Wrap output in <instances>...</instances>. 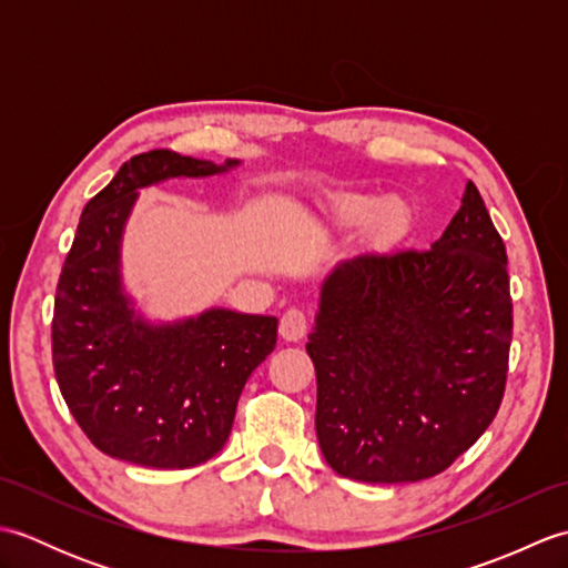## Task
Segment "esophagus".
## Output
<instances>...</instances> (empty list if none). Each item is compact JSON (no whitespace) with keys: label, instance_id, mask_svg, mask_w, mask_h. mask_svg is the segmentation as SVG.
<instances>
[{"label":"esophagus","instance_id":"34e87169","mask_svg":"<svg viewBox=\"0 0 568 568\" xmlns=\"http://www.w3.org/2000/svg\"><path fill=\"white\" fill-rule=\"evenodd\" d=\"M307 334V317L303 310L291 307L281 317V336L285 342H300Z\"/></svg>","mask_w":568,"mask_h":568}]
</instances>
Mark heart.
Here are the masks:
<instances>
[{"label": "heart", "mask_w": 568, "mask_h": 568, "mask_svg": "<svg viewBox=\"0 0 568 568\" xmlns=\"http://www.w3.org/2000/svg\"><path fill=\"white\" fill-rule=\"evenodd\" d=\"M334 212L346 224H364L373 214H376V222L385 229H390L400 220V210H397L395 202H383L381 207L368 197H342L334 202Z\"/></svg>", "instance_id": "heart-1"}]
</instances>
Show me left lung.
<instances>
[{
  "mask_svg": "<svg viewBox=\"0 0 568 568\" xmlns=\"http://www.w3.org/2000/svg\"><path fill=\"white\" fill-rule=\"evenodd\" d=\"M510 339L508 253L468 180L429 251L364 253L324 277L307 342L324 462L364 484L442 474L496 417Z\"/></svg>",
  "mask_w": 568,
  "mask_h": 568,
  "instance_id": "8db88e82",
  "label": "left lung"
}]
</instances>
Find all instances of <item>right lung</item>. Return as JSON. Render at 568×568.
I'll return each instance as SVG.
<instances>
[{
  "instance_id": "1",
  "label": "right lung",
  "mask_w": 568,
  "mask_h": 568,
  "mask_svg": "<svg viewBox=\"0 0 568 568\" xmlns=\"http://www.w3.org/2000/svg\"><path fill=\"white\" fill-rule=\"evenodd\" d=\"M155 149L126 161L84 204L60 271L53 368L72 417L106 456L190 468L222 452L239 395L277 339V317L210 307L151 320L126 291L124 232L139 192L239 168Z\"/></svg>"
}]
</instances>
